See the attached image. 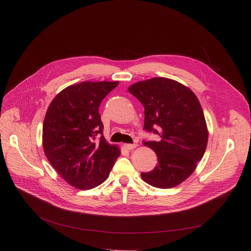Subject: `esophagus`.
I'll list each match as a JSON object with an SVG mask.
<instances>
[{
	"label": "esophagus",
	"mask_w": 251,
	"mask_h": 251,
	"mask_svg": "<svg viewBox=\"0 0 251 251\" xmlns=\"http://www.w3.org/2000/svg\"><path fill=\"white\" fill-rule=\"evenodd\" d=\"M124 148L126 149V150H128V151H132V150H134V149H136L137 148V144H129V143H127V144H124Z\"/></svg>",
	"instance_id": "34e87169"
}]
</instances>
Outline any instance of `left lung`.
Returning <instances> with one entry per match:
<instances>
[{"instance_id": "1", "label": "left lung", "mask_w": 251, "mask_h": 251, "mask_svg": "<svg viewBox=\"0 0 251 251\" xmlns=\"http://www.w3.org/2000/svg\"><path fill=\"white\" fill-rule=\"evenodd\" d=\"M144 107V129L160 141H143L157 156V165L143 181L156 188H172L185 181L204 154L208 131L201 104L187 86L166 77L138 81L128 87ZM157 126V131L153 127Z\"/></svg>"}]
</instances>
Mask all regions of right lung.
<instances>
[{"label":"right lung","mask_w":251,"mask_h":251,"mask_svg":"<svg viewBox=\"0 0 251 251\" xmlns=\"http://www.w3.org/2000/svg\"><path fill=\"white\" fill-rule=\"evenodd\" d=\"M119 81H84L64 88L49 105L43 148L60 176L78 189H91L109 177L120 155L105 140L100 104Z\"/></svg>","instance_id":"add662e5"}]
</instances>
